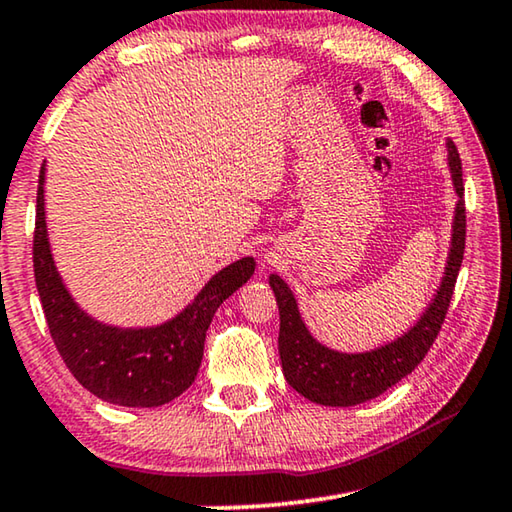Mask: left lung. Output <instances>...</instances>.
<instances>
[{
    "label": "left lung",
    "mask_w": 512,
    "mask_h": 512,
    "mask_svg": "<svg viewBox=\"0 0 512 512\" xmlns=\"http://www.w3.org/2000/svg\"><path fill=\"white\" fill-rule=\"evenodd\" d=\"M449 148V170L453 189L458 193L456 214H453V232L449 259L444 266V278L437 287L431 305L421 314V319L405 335L385 346L364 353H342L323 346L312 337V332L300 319L298 303L285 280L271 275L269 285L278 300L280 310V360L287 383L319 405L330 408H348L371 401L394 387L401 378L415 371L417 364L431 351L437 332H440L446 310H449L453 287L465 255V186H462L460 154L453 141H446Z\"/></svg>",
    "instance_id": "8db88e82"
}]
</instances>
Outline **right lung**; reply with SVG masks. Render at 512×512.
Wrapping results in <instances>:
<instances>
[{
    "instance_id": "1",
    "label": "right lung",
    "mask_w": 512,
    "mask_h": 512,
    "mask_svg": "<svg viewBox=\"0 0 512 512\" xmlns=\"http://www.w3.org/2000/svg\"><path fill=\"white\" fill-rule=\"evenodd\" d=\"M255 273L241 257L218 271L180 314L159 326L120 328L93 319L75 303L56 271L45 221V164L38 177L34 275L47 328L63 362L97 399L125 408H157L191 387L198 376L209 323Z\"/></svg>"
}]
</instances>
